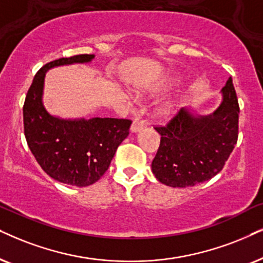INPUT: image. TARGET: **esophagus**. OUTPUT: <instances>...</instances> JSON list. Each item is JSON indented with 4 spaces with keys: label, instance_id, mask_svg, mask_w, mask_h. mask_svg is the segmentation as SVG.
Masks as SVG:
<instances>
[{
    "label": "esophagus",
    "instance_id": "esophagus-1",
    "mask_svg": "<svg viewBox=\"0 0 263 263\" xmlns=\"http://www.w3.org/2000/svg\"><path fill=\"white\" fill-rule=\"evenodd\" d=\"M147 126V122L144 120H142V119H135L134 122H132V126H131V131L132 132H138L141 131Z\"/></svg>",
    "mask_w": 263,
    "mask_h": 263
}]
</instances>
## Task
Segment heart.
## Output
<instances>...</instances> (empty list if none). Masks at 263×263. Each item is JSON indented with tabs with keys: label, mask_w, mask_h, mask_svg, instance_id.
Returning a JSON list of instances; mask_svg holds the SVG:
<instances>
[{
	"label": "heart",
	"mask_w": 263,
	"mask_h": 263,
	"mask_svg": "<svg viewBox=\"0 0 263 263\" xmlns=\"http://www.w3.org/2000/svg\"><path fill=\"white\" fill-rule=\"evenodd\" d=\"M177 109V103L175 101H166L164 103H161L158 108H156V115L160 116V118H170V116L174 114Z\"/></svg>",
	"instance_id": "obj_1"
}]
</instances>
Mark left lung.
<instances>
[{"label":"left lung","mask_w":263,"mask_h":263,"mask_svg":"<svg viewBox=\"0 0 263 263\" xmlns=\"http://www.w3.org/2000/svg\"><path fill=\"white\" fill-rule=\"evenodd\" d=\"M223 102L211 115L179 111L164 126H155L160 145L152 162L158 181L185 188L209 181L220 172L238 141L239 104L233 81L222 88Z\"/></svg>","instance_id":"1"}]
</instances>
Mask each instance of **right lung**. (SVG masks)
<instances>
[{
  "label": "right lung",
  "mask_w": 263,
  "mask_h": 263,
  "mask_svg": "<svg viewBox=\"0 0 263 263\" xmlns=\"http://www.w3.org/2000/svg\"><path fill=\"white\" fill-rule=\"evenodd\" d=\"M93 58V54H78L43 65L32 80L23 107L24 135L36 161L53 179L76 187L93 184L105 174L132 124L128 119L114 118L63 120L49 115L43 107V81L48 69Z\"/></svg>",
  "instance_id": "add662e5"
}]
</instances>
